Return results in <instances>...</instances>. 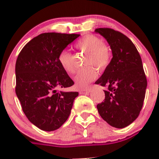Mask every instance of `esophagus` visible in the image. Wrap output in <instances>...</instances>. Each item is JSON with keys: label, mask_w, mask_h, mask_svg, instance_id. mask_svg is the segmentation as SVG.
Wrapping results in <instances>:
<instances>
[{"label": "esophagus", "mask_w": 159, "mask_h": 159, "mask_svg": "<svg viewBox=\"0 0 159 159\" xmlns=\"http://www.w3.org/2000/svg\"><path fill=\"white\" fill-rule=\"evenodd\" d=\"M91 92V89H84V90H81L80 91V94H89V93Z\"/></svg>", "instance_id": "34e87169"}]
</instances>
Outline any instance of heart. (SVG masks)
Listing matches in <instances>:
<instances>
[{"instance_id":"obj_1","label":"heart","mask_w":159,"mask_h":159,"mask_svg":"<svg viewBox=\"0 0 159 159\" xmlns=\"http://www.w3.org/2000/svg\"><path fill=\"white\" fill-rule=\"evenodd\" d=\"M75 48L88 53L84 59V65H91L99 70H103L109 64L111 59L109 49L95 35L89 34L84 36L77 41ZM58 62L62 69L68 74H74L75 72L76 66L75 57L68 50L61 51L58 55ZM91 66L80 70L75 75L74 80L77 88L84 89L97 78V70Z\"/></svg>"}]
</instances>
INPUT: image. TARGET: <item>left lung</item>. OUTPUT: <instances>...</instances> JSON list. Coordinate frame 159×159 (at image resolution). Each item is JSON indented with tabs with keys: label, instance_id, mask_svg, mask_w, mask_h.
Masks as SVG:
<instances>
[{
	"label": "left lung",
	"instance_id": "8db88e82",
	"mask_svg": "<svg viewBox=\"0 0 159 159\" xmlns=\"http://www.w3.org/2000/svg\"><path fill=\"white\" fill-rule=\"evenodd\" d=\"M109 44L112 58L96 84L106 87L99 115L112 127L123 129L139 116L145 96L147 80L142 58L132 41L119 31L97 28Z\"/></svg>",
	"mask_w": 159,
	"mask_h": 159
}]
</instances>
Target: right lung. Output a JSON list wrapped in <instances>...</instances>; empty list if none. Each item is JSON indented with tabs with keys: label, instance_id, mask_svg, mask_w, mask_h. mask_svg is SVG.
<instances>
[{
	"label": "right lung",
	"instance_id": "right-lung-1",
	"mask_svg": "<svg viewBox=\"0 0 159 159\" xmlns=\"http://www.w3.org/2000/svg\"><path fill=\"white\" fill-rule=\"evenodd\" d=\"M80 34L43 33L22 48L15 65L16 94L28 120L41 130L59 129L69 117L77 91H57L74 84L58 55Z\"/></svg>",
	"mask_w": 159,
	"mask_h": 159
}]
</instances>
